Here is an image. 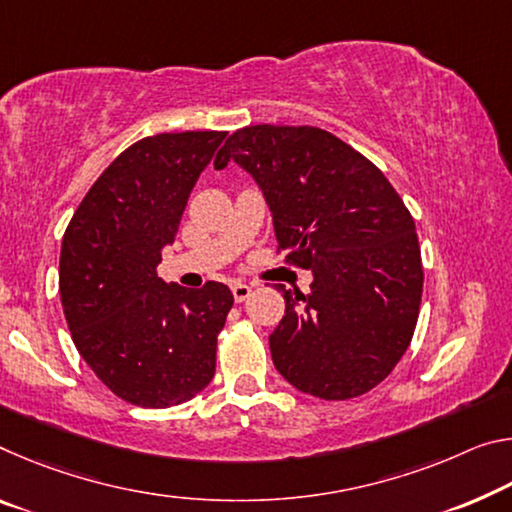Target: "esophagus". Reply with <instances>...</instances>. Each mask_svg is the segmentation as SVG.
I'll return each instance as SVG.
<instances>
[{
	"mask_svg": "<svg viewBox=\"0 0 512 512\" xmlns=\"http://www.w3.org/2000/svg\"><path fill=\"white\" fill-rule=\"evenodd\" d=\"M250 294H253V287L250 285H243V282H234L232 285V296L237 303H243V300H246Z\"/></svg>",
	"mask_w": 512,
	"mask_h": 512,
	"instance_id": "1",
	"label": "esophagus"
}]
</instances>
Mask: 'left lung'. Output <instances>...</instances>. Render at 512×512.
<instances>
[{
    "label": "left lung",
    "mask_w": 512,
    "mask_h": 512,
    "mask_svg": "<svg viewBox=\"0 0 512 512\" xmlns=\"http://www.w3.org/2000/svg\"><path fill=\"white\" fill-rule=\"evenodd\" d=\"M230 161L262 189L278 248L312 271L307 296L278 285L285 316L269 337L275 369L316 399L369 392L408 351L424 287L415 221L399 193L319 127L237 129L214 168Z\"/></svg>",
    "instance_id": "obj_1"
}]
</instances>
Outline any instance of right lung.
Instances as JSON below:
<instances>
[{
	"instance_id": "add662e5",
	"label": "right lung",
	"mask_w": 512,
	"mask_h": 512,
	"mask_svg": "<svg viewBox=\"0 0 512 512\" xmlns=\"http://www.w3.org/2000/svg\"><path fill=\"white\" fill-rule=\"evenodd\" d=\"M225 136L157 134L129 145L63 234L59 291L72 342L113 394L141 408L180 405L214 378L232 291L166 285L159 262Z\"/></svg>"
}]
</instances>
